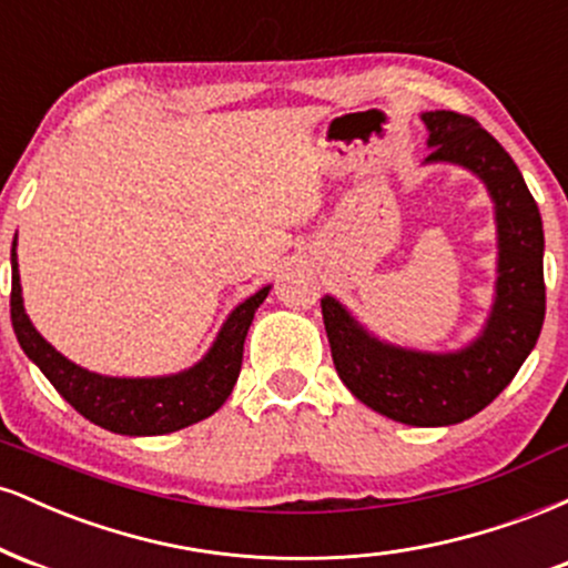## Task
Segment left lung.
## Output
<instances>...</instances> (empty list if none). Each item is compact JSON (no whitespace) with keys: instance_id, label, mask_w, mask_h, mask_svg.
Masks as SVG:
<instances>
[{"instance_id":"left-lung-1","label":"left lung","mask_w":568,"mask_h":568,"mask_svg":"<svg viewBox=\"0 0 568 568\" xmlns=\"http://www.w3.org/2000/svg\"><path fill=\"white\" fill-rule=\"evenodd\" d=\"M425 165H459L484 181L497 221V283L480 334L452 352L384 342L334 296H323V323L344 387L376 414L410 427H448L497 397L537 344L545 321L542 216L510 154L473 116L422 112Z\"/></svg>"}]
</instances>
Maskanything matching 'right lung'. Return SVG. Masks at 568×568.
<instances>
[{"label": "right lung", "instance_id": "1", "mask_svg": "<svg viewBox=\"0 0 568 568\" xmlns=\"http://www.w3.org/2000/svg\"><path fill=\"white\" fill-rule=\"evenodd\" d=\"M16 245L18 234L10 251L12 331H16L26 357L37 363V368L48 376L63 400L80 410L84 419L109 429V433L141 438V435H168L197 425L224 406L240 376V366H243L247 328H251L258 306L270 296L272 285H264L243 304L234 306L221 325L216 342L192 368L168 376H135V379L133 376H103L71 363L29 321L23 310Z\"/></svg>", "mask_w": 568, "mask_h": 568}]
</instances>
